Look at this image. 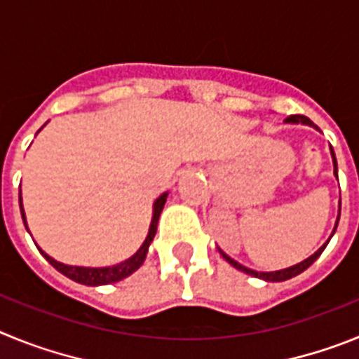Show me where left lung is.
<instances>
[{
    "label": "left lung",
    "mask_w": 359,
    "mask_h": 359,
    "mask_svg": "<svg viewBox=\"0 0 359 359\" xmlns=\"http://www.w3.org/2000/svg\"><path fill=\"white\" fill-rule=\"evenodd\" d=\"M286 122L304 123V126H311V128L318 129L315 126V123H313L309 118H307V116H302V115H291V116H287ZM331 156H332V163H334V176L338 177V165H336V156H334V151H332V147H331ZM338 221H340V214H338V219H336V224H334V230H332V233H334V231H336V226H338ZM332 233H331V237H332ZM331 237H329V241H331ZM329 241H327V243H329ZM327 243L323 244L322 248L316 250V252L313 253V255L307 257L306 261L298 262V264L291 266V268L278 269V271H255V269H250V268H246V266L239 264V262H237V261H233V259H231V257H228L226 253L223 252V250H219V253L223 255V259L228 262V264H231V266H233V268L239 269V271H244V273L252 275V277L262 278V280H266V282H282V280H287V278L297 277V275H300V273H302V271H306V269L309 268V266L313 264V262H315L320 255H322V252H323V250H325Z\"/></svg>",
    "instance_id": "left-lung-1"
}]
</instances>
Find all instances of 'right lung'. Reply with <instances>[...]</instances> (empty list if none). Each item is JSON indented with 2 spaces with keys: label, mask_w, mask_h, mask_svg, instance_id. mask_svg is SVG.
I'll return each mask as SVG.
<instances>
[{
  "label": "right lung",
  "mask_w": 359,
  "mask_h": 359,
  "mask_svg": "<svg viewBox=\"0 0 359 359\" xmlns=\"http://www.w3.org/2000/svg\"><path fill=\"white\" fill-rule=\"evenodd\" d=\"M43 129V128H41ZM39 129V131H41ZM37 131V133H39ZM167 196L169 192H163L160 198L154 201V207H152V219H151V226H149V233L145 237L144 244H142L138 252L135 253L133 257L126 259L123 262H118L115 266H106V268H86V266H69V264H62V262L55 261L53 257H50L48 253H44L43 250L39 248V252L43 253V257L57 271H61L62 275H66L72 280L79 282V284H84V286H104V284H113V282H118L122 278L129 277L131 273H135L136 269L140 268L144 264L145 257H147L149 246H151L152 239L156 236V228H158V219H160L161 210H163V205L167 201ZM19 207H21V215H23V223L27 226V217H25V210H23V201H21V192H19ZM28 230V228H27Z\"/></svg>",
  "instance_id": "obj_1"
}]
</instances>
